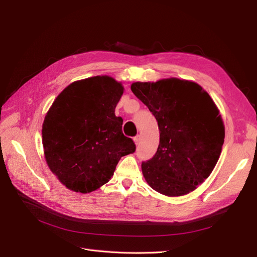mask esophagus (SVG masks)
Wrapping results in <instances>:
<instances>
[{"label": "esophagus", "mask_w": 257, "mask_h": 257, "mask_svg": "<svg viewBox=\"0 0 257 257\" xmlns=\"http://www.w3.org/2000/svg\"><path fill=\"white\" fill-rule=\"evenodd\" d=\"M139 142H141V136L137 135L136 137H134V143H135L136 145H138V144H139Z\"/></svg>", "instance_id": "esophagus-1"}]
</instances>
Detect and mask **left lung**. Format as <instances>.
Masks as SVG:
<instances>
[{
	"instance_id": "left-lung-1",
	"label": "left lung",
	"mask_w": 257,
	"mask_h": 257,
	"mask_svg": "<svg viewBox=\"0 0 257 257\" xmlns=\"http://www.w3.org/2000/svg\"><path fill=\"white\" fill-rule=\"evenodd\" d=\"M131 90L149 108L160 130L157 153L142 164L147 183L169 197L189 194L219 161L225 137L220 110L208 93L190 80L137 81Z\"/></svg>"
}]
</instances>
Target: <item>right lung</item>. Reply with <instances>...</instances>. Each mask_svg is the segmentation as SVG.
Segmentation results:
<instances>
[{
	"mask_svg": "<svg viewBox=\"0 0 257 257\" xmlns=\"http://www.w3.org/2000/svg\"><path fill=\"white\" fill-rule=\"evenodd\" d=\"M124 88L110 76L72 82L46 113L42 136L46 162L68 190L90 193L107 183L135 144L122 133L114 108Z\"/></svg>",
	"mask_w": 257,
	"mask_h": 257,
	"instance_id": "obj_1",
	"label": "right lung"
}]
</instances>
